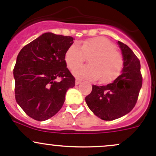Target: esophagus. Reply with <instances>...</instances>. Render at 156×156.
<instances>
[{"label":"esophagus","instance_id":"obj_1","mask_svg":"<svg viewBox=\"0 0 156 156\" xmlns=\"http://www.w3.org/2000/svg\"><path fill=\"white\" fill-rule=\"evenodd\" d=\"M81 79H78V78H76V80H75V84H76V85H78V84H81Z\"/></svg>","mask_w":156,"mask_h":156}]
</instances>
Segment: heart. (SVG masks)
<instances>
[{
    "label": "heart",
    "mask_w": 156,
    "mask_h": 156,
    "mask_svg": "<svg viewBox=\"0 0 156 156\" xmlns=\"http://www.w3.org/2000/svg\"><path fill=\"white\" fill-rule=\"evenodd\" d=\"M89 56L88 66L77 67ZM64 59L67 66L78 78L109 82L120 75L123 68V58L111 41L104 37H95L73 44L67 49Z\"/></svg>",
    "instance_id": "heart-1"
}]
</instances>
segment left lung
<instances>
[{"mask_svg": "<svg viewBox=\"0 0 156 156\" xmlns=\"http://www.w3.org/2000/svg\"><path fill=\"white\" fill-rule=\"evenodd\" d=\"M118 44L123 57L122 74L107 85H93L91 93L85 97L90 109L105 121L115 120L130 112L142 87L139 59L126 44L121 41Z\"/></svg>", "mask_w": 156, "mask_h": 156, "instance_id": "8db88e82", "label": "left lung"}]
</instances>
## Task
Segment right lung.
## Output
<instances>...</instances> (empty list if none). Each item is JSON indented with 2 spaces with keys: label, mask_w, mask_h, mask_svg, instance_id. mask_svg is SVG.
<instances>
[{
  "label": "right lung",
  "mask_w": 156,
  "mask_h": 156,
  "mask_svg": "<svg viewBox=\"0 0 156 156\" xmlns=\"http://www.w3.org/2000/svg\"><path fill=\"white\" fill-rule=\"evenodd\" d=\"M73 40L47 32L26 45L17 56L13 69L16 100L34 120L42 122L55 115L63 105L66 91L75 86V78L64 59Z\"/></svg>",
  "instance_id": "1"
}]
</instances>
